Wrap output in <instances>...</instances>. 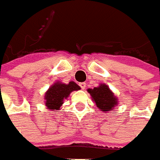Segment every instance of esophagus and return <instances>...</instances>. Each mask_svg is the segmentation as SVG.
Returning <instances> with one entry per match:
<instances>
[{"label": "esophagus", "mask_w": 160, "mask_h": 160, "mask_svg": "<svg viewBox=\"0 0 160 160\" xmlns=\"http://www.w3.org/2000/svg\"><path fill=\"white\" fill-rule=\"evenodd\" d=\"M79 85H80V87L82 88V89H85V88H86V83H85V82H80Z\"/></svg>", "instance_id": "34e87169"}]
</instances>
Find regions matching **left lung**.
Masks as SVG:
<instances>
[{
    "label": "left lung",
    "mask_w": 160,
    "mask_h": 160,
    "mask_svg": "<svg viewBox=\"0 0 160 160\" xmlns=\"http://www.w3.org/2000/svg\"><path fill=\"white\" fill-rule=\"evenodd\" d=\"M88 92L96 107L103 112H112L114 107L118 104L117 96L114 95L113 92L105 83H100L98 87L94 88H88Z\"/></svg>",
    "instance_id": "obj_1"
}]
</instances>
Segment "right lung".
Listing matches in <instances>:
<instances>
[{
	"instance_id": "right-lung-1",
	"label": "right lung",
	"mask_w": 160,
	"mask_h": 160,
	"mask_svg": "<svg viewBox=\"0 0 160 160\" xmlns=\"http://www.w3.org/2000/svg\"><path fill=\"white\" fill-rule=\"evenodd\" d=\"M81 89L75 82L71 81L69 83H63L57 81L48 89L44 95V102L47 108L50 111L59 110L64 101L69 97L72 91Z\"/></svg>"
}]
</instances>
